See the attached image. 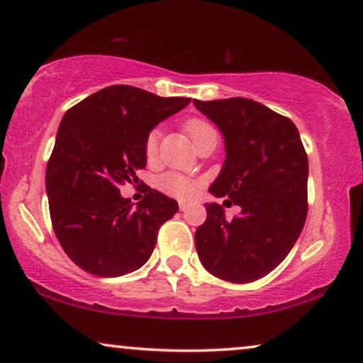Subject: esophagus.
Returning a JSON list of instances; mask_svg holds the SVG:
<instances>
[{
	"mask_svg": "<svg viewBox=\"0 0 363 363\" xmlns=\"http://www.w3.org/2000/svg\"><path fill=\"white\" fill-rule=\"evenodd\" d=\"M187 207H189V203H186V202H181V203H179V208H181V211H186Z\"/></svg>",
	"mask_w": 363,
	"mask_h": 363,
	"instance_id": "34e87169",
	"label": "esophagus"
}]
</instances>
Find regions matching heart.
<instances>
[{
    "label": "heart",
    "instance_id": "b5f03b06",
    "mask_svg": "<svg viewBox=\"0 0 363 363\" xmlns=\"http://www.w3.org/2000/svg\"><path fill=\"white\" fill-rule=\"evenodd\" d=\"M208 130H212V126L206 123V121L197 120V118L189 120L186 123V131L189 133V136L192 138L194 143H196L199 138H201L203 133ZM157 146H160V131L152 130L150 135H147L146 143H145L147 160H152V157L157 155ZM160 187L172 197L181 199V201H187V199H191L194 194L197 192L199 184L192 179H187V177H184V176L169 172V174H164L161 177Z\"/></svg>",
    "mask_w": 363,
    "mask_h": 363
}]
</instances>
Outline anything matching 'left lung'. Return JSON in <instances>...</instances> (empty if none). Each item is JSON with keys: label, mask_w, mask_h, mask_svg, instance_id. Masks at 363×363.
Masks as SVG:
<instances>
[{"label": "left lung", "mask_w": 363, "mask_h": 363, "mask_svg": "<svg viewBox=\"0 0 363 363\" xmlns=\"http://www.w3.org/2000/svg\"><path fill=\"white\" fill-rule=\"evenodd\" d=\"M194 105L222 131L225 162L211 191L242 207L228 220L222 206L206 203L196 248L203 268L230 283L267 277L294 247L308 216V155L286 116L255 100Z\"/></svg>", "instance_id": "left-lung-1"}]
</instances>
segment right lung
I'll use <instances>...</instances> for the list:
<instances>
[{
	"label": "right lung",
	"mask_w": 363,
	"mask_h": 363,
	"mask_svg": "<svg viewBox=\"0 0 363 363\" xmlns=\"http://www.w3.org/2000/svg\"><path fill=\"white\" fill-rule=\"evenodd\" d=\"M131 85H111L65 111L45 171L50 220L64 252L86 273L116 278L141 268L157 230L179 211L146 186L136 206L120 186L146 167L145 143L160 121L189 105Z\"/></svg>",
	"instance_id": "obj_1"
}]
</instances>
